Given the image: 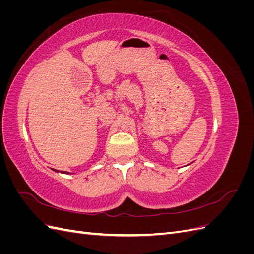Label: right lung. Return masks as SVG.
Returning a JSON list of instances; mask_svg holds the SVG:
<instances>
[{"label": "right lung", "mask_w": 254, "mask_h": 254, "mask_svg": "<svg viewBox=\"0 0 254 254\" xmlns=\"http://www.w3.org/2000/svg\"><path fill=\"white\" fill-rule=\"evenodd\" d=\"M53 171H55V172H57V173H61V174H66V175L70 174V173H67V172H59V171H57V170H53Z\"/></svg>", "instance_id": "1"}]
</instances>
